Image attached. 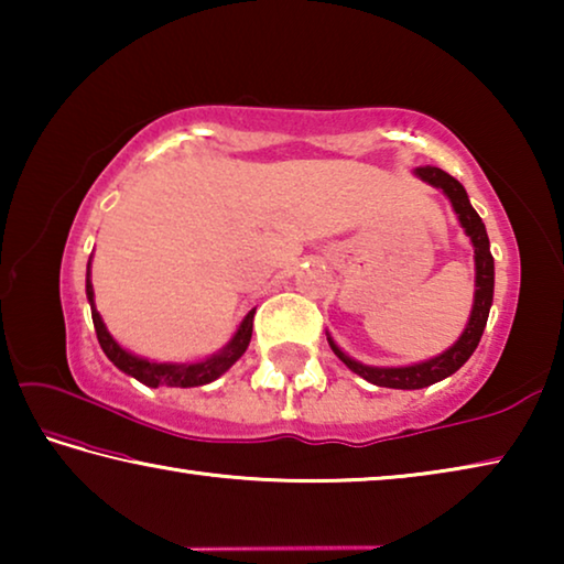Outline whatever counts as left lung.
I'll return each mask as SVG.
<instances>
[{
  "instance_id": "obj_1",
  "label": "left lung",
  "mask_w": 564,
  "mask_h": 564,
  "mask_svg": "<svg viewBox=\"0 0 564 564\" xmlns=\"http://www.w3.org/2000/svg\"><path fill=\"white\" fill-rule=\"evenodd\" d=\"M415 176H420L425 184H431L435 188H443V194L451 198L453 212L457 214V221H460V226L465 228V234L470 236L473 248H475V301H473L470 321H467L463 336L457 338L451 348L443 350L441 356L423 362H413V366H400V368L362 366V362L346 356V352L336 346V340L328 336L333 352L346 362L352 373L366 378L368 383L373 386L398 388V390L427 388L437 383V380L453 376L457 368L465 366V360L473 356L477 343L482 338L485 323H488V316H490L492 289H495V261L490 253V238H488V231H485L482 218L477 216V212L470 206V198H467L460 181L453 178L451 174H445V171L437 166H420L415 169Z\"/></svg>"
}]
</instances>
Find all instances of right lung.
<instances>
[{
  "label": "right lung",
  "instance_id": "right-lung-1",
  "mask_svg": "<svg viewBox=\"0 0 564 564\" xmlns=\"http://www.w3.org/2000/svg\"><path fill=\"white\" fill-rule=\"evenodd\" d=\"M89 265H91V259H89ZM87 299H89V305H91V321H94V328H97V338H99L101 350L107 352V358L119 370H123V373L131 376V378H137L139 383H144L149 388H159V386L196 388V386L212 383V380H216L218 376H224L226 370L243 356L248 343H251L256 308L246 313V318L241 321V326H238L236 336L228 340L221 350L214 352V356L204 358V360H196V362H156V360H149V358H139V356H133V352L123 350L119 343L111 338V333L107 330V326H104L99 311L94 308V289H91V281H89V271H87Z\"/></svg>",
  "mask_w": 564,
  "mask_h": 564
}]
</instances>
